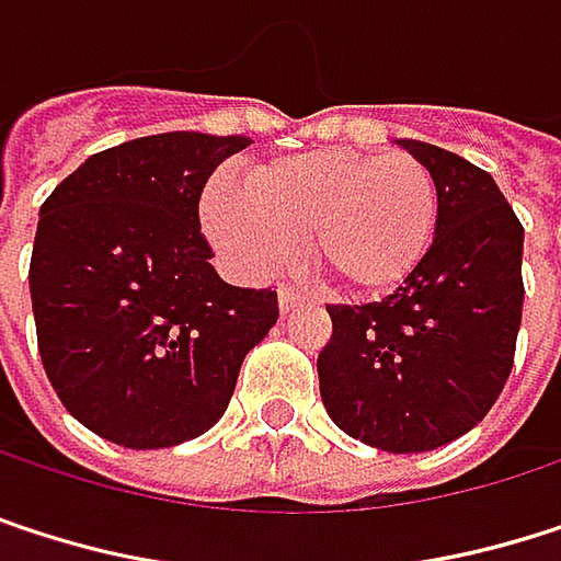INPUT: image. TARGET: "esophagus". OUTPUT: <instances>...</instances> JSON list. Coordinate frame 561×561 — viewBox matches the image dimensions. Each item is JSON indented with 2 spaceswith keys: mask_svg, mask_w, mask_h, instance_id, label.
I'll return each instance as SVG.
<instances>
[{
  "mask_svg": "<svg viewBox=\"0 0 561 561\" xmlns=\"http://www.w3.org/2000/svg\"><path fill=\"white\" fill-rule=\"evenodd\" d=\"M310 297L304 294V290H294V287H280L277 290V307H280V313H290L294 307H300V304H307Z\"/></svg>",
  "mask_w": 561,
  "mask_h": 561,
  "instance_id": "esophagus-1",
  "label": "esophagus"
}]
</instances>
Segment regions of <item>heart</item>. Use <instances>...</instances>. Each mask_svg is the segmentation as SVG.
<instances>
[{
    "label": "heart",
    "mask_w": 561,
    "mask_h": 561,
    "mask_svg": "<svg viewBox=\"0 0 561 561\" xmlns=\"http://www.w3.org/2000/svg\"><path fill=\"white\" fill-rule=\"evenodd\" d=\"M211 241L248 274L294 261L310 238L313 261L356 294H382L421 264L437 185L409 152L310 149L274 159L248 185L221 175L202 205Z\"/></svg>",
    "instance_id": "heart-1"
}]
</instances>
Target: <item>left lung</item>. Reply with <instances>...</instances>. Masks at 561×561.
<instances>
[{
	"label": "left lung",
	"instance_id": "8db88e82",
	"mask_svg": "<svg viewBox=\"0 0 561 561\" xmlns=\"http://www.w3.org/2000/svg\"><path fill=\"white\" fill-rule=\"evenodd\" d=\"M437 185L434 241L382 300L327 307L317 359L327 415L389 450H434L500 399L523 320V225L490 172L457 152L399 140Z\"/></svg>",
	"mask_w": 561,
	"mask_h": 561
}]
</instances>
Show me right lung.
I'll use <instances>...</instances> for the list:
<instances>
[{
	"instance_id": "obj_1",
	"label": "right lung",
	"mask_w": 561,
	"mask_h": 561,
	"mask_svg": "<svg viewBox=\"0 0 561 561\" xmlns=\"http://www.w3.org/2000/svg\"><path fill=\"white\" fill-rule=\"evenodd\" d=\"M248 137L156 134L84 159L42 205L28 267L42 366L94 434L172 447L225 415L277 294L208 264L198 195Z\"/></svg>"
}]
</instances>
